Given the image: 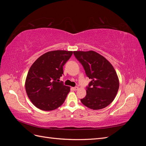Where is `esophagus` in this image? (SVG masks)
<instances>
[{
	"label": "esophagus",
	"mask_w": 146,
	"mask_h": 146,
	"mask_svg": "<svg viewBox=\"0 0 146 146\" xmlns=\"http://www.w3.org/2000/svg\"><path fill=\"white\" fill-rule=\"evenodd\" d=\"M72 89L74 90V91H77V90H78L79 88H78V87H77V86H76V87H74V88H72Z\"/></svg>",
	"instance_id": "esophagus-1"
}]
</instances>
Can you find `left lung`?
Instances as JSON below:
<instances>
[{
	"label": "left lung",
	"mask_w": 146,
	"mask_h": 146,
	"mask_svg": "<svg viewBox=\"0 0 146 146\" xmlns=\"http://www.w3.org/2000/svg\"><path fill=\"white\" fill-rule=\"evenodd\" d=\"M74 54L91 79L86 88V96L82 103L92 110H100L115 98L119 81L115 69L104 56L93 50L74 51Z\"/></svg>",
	"instance_id": "obj_1"
}]
</instances>
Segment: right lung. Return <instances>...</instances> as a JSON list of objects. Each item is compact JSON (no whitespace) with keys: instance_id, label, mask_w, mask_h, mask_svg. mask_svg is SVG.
Masks as SVG:
<instances>
[{"instance_id":"add662e5","label":"right lung","mask_w":146,"mask_h":146,"mask_svg":"<svg viewBox=\"0 0 146 146\" xmlns=\"http://www.w3.org/2000/svg\"><path fill=\"white\" fill-rule=\"evenodd\" d=\"M72 54V51L60 50L47 52L31 66L25 87L35 107L44 111H52L64 103L70 87L58 82L63 74V66Z\"/></svg>"}]
</instances>
